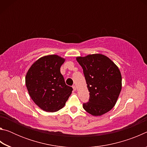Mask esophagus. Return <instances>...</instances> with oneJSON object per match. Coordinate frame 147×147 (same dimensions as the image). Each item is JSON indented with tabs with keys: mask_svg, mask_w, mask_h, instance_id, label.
<instances>
[{
	"mask_svg": "<svg viewBox=\"0 0 147 147\" xmlns=\"http://www.w3.org/2000/svg\"><path fill=\"white\" fill-rule=\"evenodd\" d=\"M73 90L74 91H76V86H73Z\"/></svg>",
	"mask_w": 147,
	"mask_h": 147,
	"instance_id": "34e87169",
	"label": "esophagus"
}]
</instances>
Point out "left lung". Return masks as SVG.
I'll return each mask as SVG.
<instances>
[{
    "mask_svg": "<svg viewBox=\"0 0 147 147\" xmlns=\"http://www.w3.org/2000/svg\"><path fill=\"white\" fill-rule=\"evenodd\" d=\"M83 69L89 99L83 104L87 112L100 116L108 112L117 102L122 88V77L118 67L100 54L77 57Z\"/></svg>",
    "mask_w": 147,
    "mask_h": 147,
    "instance_id": "1",
    "label": "left lung"
}]
</instances>
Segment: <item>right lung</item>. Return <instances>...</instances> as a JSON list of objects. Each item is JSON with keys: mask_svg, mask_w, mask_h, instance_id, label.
Instances as JSON below:
<instances>
[{"mask_svg": "<svg viewBox=\"0 0 147 147\" xmlns=\"http://www.w3.org/2000/svg\"><path fill=\"white\" fill-rule=\"evenodd\" d=\"M65 59L58 55L41 57L32 65L26 75L29 95L36 105L47 112L63 108L73 91L60 73Z\"/></svg>", "mask_w": 147, "mask_h": 147, "instance_id": "obj_1", "label": "right lung"}]
</instances>
